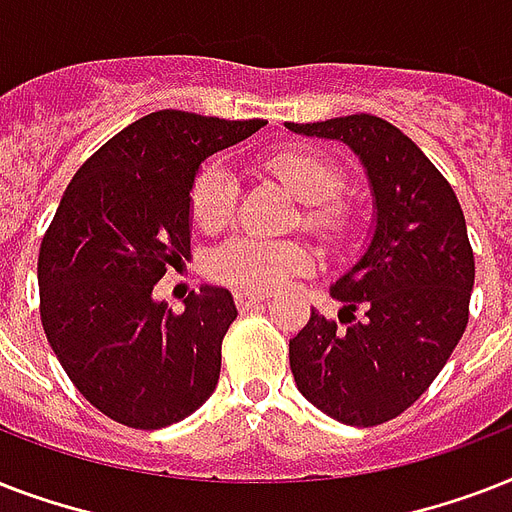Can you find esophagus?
Masks as SVG:
<instances>
[{"label": "esophagus", "mask_w": 512, "mask_h": 512, "mask_svg": "<svg viewBox=\"0 0 512 512\" xmlns=\"http://www.w3.org/2000/svg\"><path fill=\"white\" fill-rule=\"evenodd\" d=\"M268 300V295H255V292H236V308H239L241 313L252 311V308H257L260 303H265Z\"/></svg>", "instance_id": "obj_1"}]
</instances>
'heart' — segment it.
I'll return each instance as SVG.
<instances>
[{"instance_id":"b5f03b06","label":"heart","mask_w":512,"mask_h":512,"mask_svg":"<svg viewBox=\"0 0 512 512\" xmlns=\"http://www.w3.org/2000/svg\"><path fill=\"white\" fill-rule=\"evenodd\" d=\"M268 170L284 180L308 204V225L321 233L342 231V209L337 196L345 177L327 156L311 148H287L265 159ZM239 201V180L225 164L209 162L193 180L191 217L204 231H217L233 217ZM313 268V252L297 239L239 236L220 244L209 257L212 279L241 292H271L292 276Z\"/></svg>"}]
</instances>
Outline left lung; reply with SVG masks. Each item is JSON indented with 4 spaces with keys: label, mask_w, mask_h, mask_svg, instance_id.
<instances>
[{
    "label": "left lung",
    "mask_w": 512,
    "mask_h": 512,
    "mask_svg": "<svg viewBox=\"0 0 512 512\" xmlns=\"http://www.w3.org/2000/svg\"><path fill=\"white\" fill-rule=\"evenodd\" d=\"M287 127L345 143L374 196L369 247L329 289L343 327L311 308L289 340V366L316 409L356 428L382 425L430 388L468 327L476 260L465 215L417 143L380 116Z\"/></svg>",
    "instance_id": "1"
}]
</instances>
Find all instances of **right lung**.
Here are the masks:
<instances>
[{
  "label": "right lung",
  "instance_id": "right-lung-1",
  "mask_svg": "<svg viewBox=\"0 0 512 512\" xmlns=\"http://www.w3.org/2000/svg\"><path fill=\"white\" fill-rule=\"evenodd\" d=\"M263 124L172 108L143 116L79 167L44 233V335L76 390L127 428H167L215 390L236 319L231 292L201 287L183 313L151 292L170 265L191 257L201 162Z\"/></svg>",
  "mask_w": 512,
  "mask_h": 512
}]
</instances>
